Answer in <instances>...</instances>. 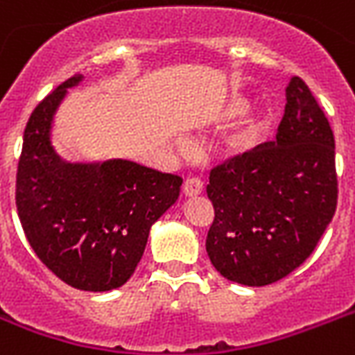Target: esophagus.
<instances>
[{
  "label": "esophagus",
  "mask_w": 355,
  "mask_h": 355,
  "mask_svg": "<svg viewBox=\"0 0 355 355\" xmlns=\"http://www.w3.org/2000/svg\"><path fill=\"white\" fill-rule=\"evenodd\" d=\"M184 196L186 197H197L202 193V182L199 178H188L184 182Z\"/></svg>",
  "instance_id": "esophagus-1"
}]
</instances>
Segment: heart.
<instances>
[{"label": "heart", "mask_w": 355, "mask_h": 355, "mask_svg": "<svg viewBox=\"0 0 355 355\" xmlns=\"http://www.w3.org/2000/svg\"><path fill=\"white\" fill-rule=\"evenodd\" d=\"M250 104L251 100L248 94L242 91H232L218 110V121L223 124L244 115L236 124H232V128L221 139L220 153L225 159H240L253 154L266 141V137L274 128V112L268 107H261L245 114L250 110Z\"/></svg>", "instance_id": "obj_1"}]
</instances>
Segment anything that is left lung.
Listing matches in <instances>:
<instances>
[{
  "label": "left lung",
  "mask_w": 355,
  "mask_h": 355,
  "mask_svg": "<svg viewBox=\"0 0 355 355\" xmlns=\"http://www.w3.org/2000/svg\"><path fill=\"white\" fill-rule=\"evenodd\" d=\"M207 253L225 279L264 286L313 253L337 207L334 132L297 76L286 85L275 141L214 167Z\"/></svg>",
  "instance_id": "left-lung-1"
}]
</instances>
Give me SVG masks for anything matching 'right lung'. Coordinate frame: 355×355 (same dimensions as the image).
Segmentation results:
<instances>
[{"label": "right lung", "instance_id": "obj_1", "mask_svg": "<svg viewBox=\"0 0 355 355\" xmlns=\"http://www.w3.org/2000/svg\"><path fill=\"white\" fill-rule=\"evenodd\" d=\"M72 76L27 121L16 173V208L27 242L67 285L89 292L123 286L147 245L150 227L177 202L182 178L130 159L67 162L51 128Z\"/></svg>", "mask_w": 355, "mask_h": 355}]
</instances>
